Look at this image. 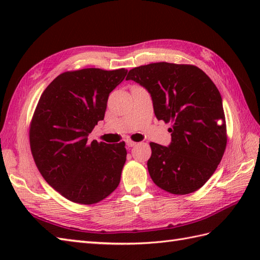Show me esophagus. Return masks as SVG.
Here are the masks:
<instances>
[{
  "label": "esophagus",
  "mask_w": 260,
  "mask_h": 260,
  "mask_svg": "<svg viewBox=\"0 0 260 260\" xmlns=\"http://www.w3.org/2000/svg\"><path fill=\"white\" fill-rule=\"evenodd\" d=\"M126 145L128 146V147H133V146L136 145V142H133V141H131V140H127L126 141Z\"/></svg>",
  "instance_id": "esophagus-1"
}]
</instances>
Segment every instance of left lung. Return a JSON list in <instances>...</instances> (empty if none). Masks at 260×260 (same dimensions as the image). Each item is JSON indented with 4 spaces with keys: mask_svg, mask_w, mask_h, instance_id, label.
Masks as SVG:
<instances>
[{
    "mask_svg": "<svg viewBox=\"0 0 260 260\" xmlns=\"http://www.w3.org/2000/svg\"><path fill=\"white\" fill-rule=\"evenodd\" d=\"M126 80L144 87L156 118L172 123L169 146L150 143L147 169L154 183L172 194L200 189L217 170L227 145L218 88L196 66L169 62L136 67Z\"/></svg>",
    "mask_w": 260,
    "mask_h": 260,
    "instance_id": "obj_1",
    "label": "left lung"
}]
</instances>
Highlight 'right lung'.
Returning a JSON list of instances; mask_svg holds the SVG:
<instances>
[{
  "label": "right lung",
  "instance_id": "add662e5",
  "mask_svg": "<svg viewBox=\"0 0 260 260\" xmlns=\"http://www.w3.org/2000/svg\"><path fill=\"white\" fill-rule=\"evenodd\" d=\"M127 70L87 68L59 75L39 99L30 126L38 170L68 200L92 204L107 198L120 181L125 142H88L106 112L109 93Z\"/></svg>",
  "mask_w": 260,
  "mask_h": 260
}]
</instances>
